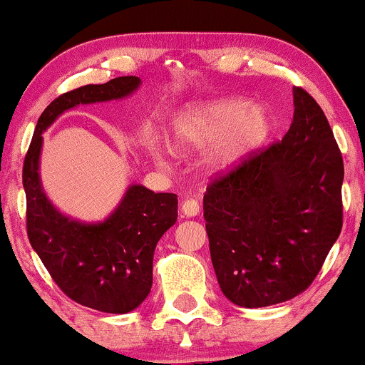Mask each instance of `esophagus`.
<instances>
[{"instance_id": "esophagus-1", "label": "esophagus", "mask_w": 365, "mask_h": 365, "mask_svg": "<svg viewBox=\"0 0 365 365\" xmlns=\"http://www.w3.org/2000/svg\"><path fill=\"white\" fill-rule=\"evenodd\" d=\"M182 212L187 217H192V216H197L200 212V206L199 202H197L195 199H187L183 200L182 204Z\"/></svg>"}]
</instances>
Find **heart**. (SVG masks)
<instances>
[{
	"label": "heart",
	"instance_id": "b5f03b06",
	"mask_svg": "<svg viewBox=\"0 0 365 365\" xmlns=\"http://www.w3.org/2000/svg\"><path fill=\"white\" fill-rule=\"evenodd\" d=\"M271 132L269 113L245 99H216L190 104L173 120L170 144L175 150H207L206 165L215 173L240 166Z\"/></svg>",
	"mask_w": 365,
	"mask_h": 365
}]
</instances>
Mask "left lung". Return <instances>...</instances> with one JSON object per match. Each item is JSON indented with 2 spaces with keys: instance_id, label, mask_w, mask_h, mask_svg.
<instances>
[{
  "instance_id": "obj_1",
  "label": "left lung",
  "mask_w": 365,
  "mask_h": 365,
  "mask_svg": "<svg viewBox=\"0 0 365 365\" xmlns=\"http://www.w3.org/2000/svg\"><path fill=\"white\" fill-rule=\"evenodd\" d=\"M293 121L204 195L221 292L240 307L287 302L314 282L343 225V159L321 106L293 87Z\"/></svg>"
}]
</instances>
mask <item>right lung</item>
I'll use <instances>...</instances> for the list:
<instances>
[{"label":"right lung","instance_id":"1","mask_svg":"<svg viewBox=\"0 0 365 365\" xmlns=\"http://www.w3.org/2000/svg\"><path fill=\"white\" fill-rule=\"evenodd\" d=\"M139 77H118L61 94L37 120L24 161L27 235L54 283L75 302L99 312L127 314L153 287V257L159 238L177 223V194H154L132 183L103 221L63 215L46 195L39 165L43 133L65 111L81 104L116 101L140 87Z\"/></svg>","mask_w":365,"mask_h":365}]
</instances>
